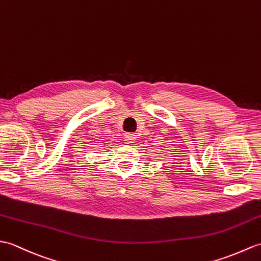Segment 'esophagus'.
<instances>
[{"label":"esophagus","mask_w":261,"mask_h":261,"mask_svg":"<svg viewBox=\"0 0 261 261\" xmlns=\"http://www.w3.org/2000/svg\"><path fill=\"white\" fill-rule=\"evenodd\" d=\"M124 140L126 141V143H128V144H131L137 140V137L133 135V133H128V135L124 136Z\"/></svg>","instance_id":"34e87169"}]
</instances>
